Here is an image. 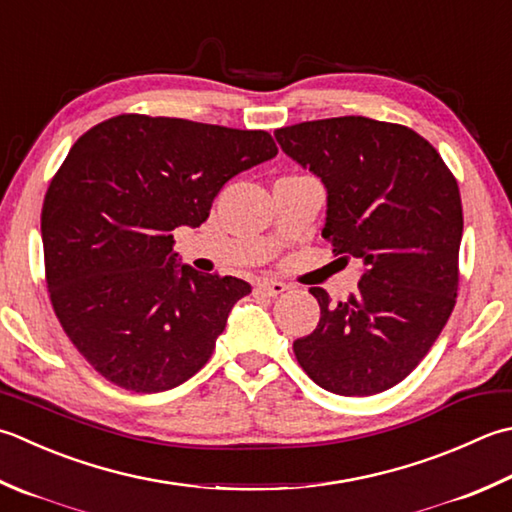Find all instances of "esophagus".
Returning <instances> with one entry per match:
<instances>
[{
    "label": "esophagus",
    "instance_id": "esophagus-1",
    "mask_svg": "<svg viewBox=\"0 0 512 512\" xmlns=\"http://www.w3.org/2000/svg\"><path fill=\"white\" fill-rule=\"evenodd\" d=\"M257 290L266 297H277L288 290V286L284 282H277V279H264V282L257 284Z\"/></svg>",
    "mask_w": 512,
    "mask_h": 512
}]
</instances>
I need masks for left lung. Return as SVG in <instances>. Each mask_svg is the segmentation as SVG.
Here are the masks:
<instances>
[{
    "label": "left lung",
    "instance_id": "8db88e82",
    "mask_svg": "<svg viewBox=\"0 0 512 512\" xmlns=\"http://www.w3.org/2000/svg\"><path fill=\"white\" fill-rule=\"evenodd\" d=\"M277 144L326 188L322 237L362 259L357 290L330 302L295 339L299 366L344 397L375 395L413 373L457 297L462 197L444 159L415 130L368 117H330L275 130Z\"/></svg>",
    "mask_w": 512,
    "mask_h": 512
}]
</instances>
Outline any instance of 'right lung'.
Masks as SVG:
<instances>
[{
  "label": "right lung",
  "instance_id": "add662e5",
  "mask_svg": "<svg viewBox=\"0 0 512 512\" xmlns=\"http://www.w3.org/2000/svg\"><path fill=\"white\" fill-rule=\"evenodd\" d=\"M275 155L266 130L148 115L106 119L70 148L42 208L46 284L108 382L162 393L208 362L250 284L179 264L170 233L206 222L228 179Z\"/></svg>",
  "mask_w": 512,
  "mask_h": 512
}]
</instances>
